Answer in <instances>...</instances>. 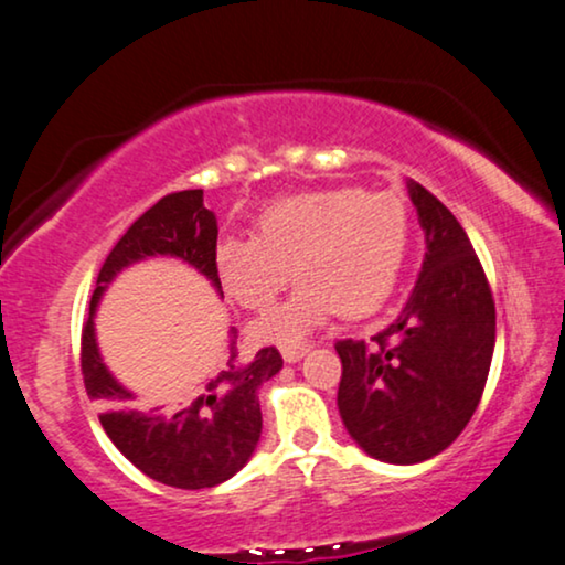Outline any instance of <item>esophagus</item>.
Wrapping results in <instances>:
<instances>
[{
	"label": "esophagus",
	"instance_id": "34e87169",
	"mask_svg": "<svg viewBox=\"0 0 565 565\" xmlns=\"http://www.w3.org/2000/svg\"><path fill=\"white\" fill-rule=\"evenodd\" d=\"M306 355V348H298V350H282V361L285 363H298L300 358Z\"/></svg>",
	"mask_w": 565,
	"mask_h": 565
}]
</instances>
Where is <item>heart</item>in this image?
I'll use <instances>...</instances> for the list:
<instances>
[{
    "mask_svg": "<svg viewBox=\"0 0 565 565\" xmlns=\"http://www.w3.org/2000/svg\"><path fill=\"white\" fill-rule=\"evenodd\" d=\"M407 254V212L397 196L358 186L313 189L267 204L254 238H220L212 252L233 303L265 311L288 282L296 292L248 327L256 345L296 350L334 313L369 317L384 306Z\"/></svg>",
    "mask_w": 565,
    "mask_h": 565,
    "instance_id": "b5f03b06",
    "label": "heart"
}]
</instances>
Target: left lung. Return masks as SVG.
<instances>
[{
	"label": "left lung",
	"mask_w": 565,
	"mask_h": 565,
	"mask_svg": "<svg viewBox=\"0 0 565 565\" xmlns=\"http://www.w3.org/2000/svg\"><path fill=\"white\" fill-rule=\"evenodd\" d=\"M409 202L426 256L405 309L365 342H337V407L369 457L420 465L449 449L486 390L495 348V306L459 220L417 181Z\"/></svg>",
	"instance_id": "8db88e82"
}]
</instances>
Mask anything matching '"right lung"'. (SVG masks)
Wrapping results in <instances>:
<instances>
[{
  "mask_svg": "<svg viewBox=\"0 0 565 565\" xmlns=\"http://www.w3.org/2000/svg\"><path fill=\"white\" fill-rule=\"evenodd\" d=\"M217 244V217L204 207L202 189L168 194L131 223L98 273L90 317L83 327V379L87 397L100 405V426L116 449L139 472L171 488L202 490L231 480L252 459L262 436L259 386L280 373L282 358L275 348L259 350L238 363L236 329H228L225 365L202 384L186 405L158 413L139 409L137 394L108 371L95 337V311L108 285L124 269L152 256H173L207 280L220 298L212 252Z\"/></svg>",
  "mask_w": 565,
  "mask_h": 565,
  "instance_id": "add662e5",
  "label": "right lung"
}]
</instances>
